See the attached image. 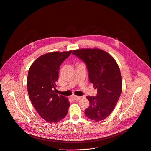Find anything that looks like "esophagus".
Returning <instances> with one entry per match:
<instances>
[{"instance_id":"1","label":"esophagus","mask_w":151,"mask_h":151,"mask_svg":"<svg viewBox=\"0 0 151 151\" xmlns=\"http://www.w3.org/2000/svg\"><path fill=\"white\" fill-rule=\"evenodd\" d=\"M73 98L75 100V101H78L79 99H80L81 98V96H79L74 95V96H73Z\"/></svg>"}]
</instances>
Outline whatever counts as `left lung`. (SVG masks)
<instances>
[{
  "instance_id": "1",
  "label": "left lung",
  "mask_w": 151,
  "mask_h": 151,
  "mask_svg": "<svg viewBox=\"0 0 151 151\" xmlns=\"http://www.w3.org/2000/svg\"><path fill=\"white\" fill-rule=\"evenodd\" d=\"M86 64L90 82L97 88L96 96H87L90 106L85 115L94 121L108 117L114 109L122 92V79L115 59L97 48L75 50L72 52Z\"/></svg>"
}]
</instances>
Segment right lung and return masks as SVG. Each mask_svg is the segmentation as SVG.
I'll use <instances>...</instances> for the list:
<instances>
[{
    "label": "right lung",
    "mask_w": 151,
    "mask_h": 151,
    "mask_svg": "<svg viewBox=\"0 0 151 151\" xmlns=\"http://www.w3.org/2000/svg\"><path fill=\"white\" fill-rule=\"evenodd\" d=\"M72 52H53L38 57L30 66L27 79L29 98L37 114L46 122L61 121L70 106L68 99L56 93L61 64Z\"/></svg>",
    "instance_id": "obj_1"
}]
</instances>
